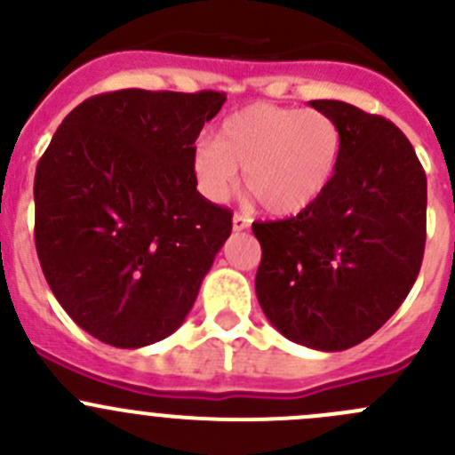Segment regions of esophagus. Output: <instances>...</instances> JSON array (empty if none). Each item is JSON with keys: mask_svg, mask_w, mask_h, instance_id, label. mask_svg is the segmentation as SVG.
Listing matches in <instances>:
<instances>
[{"mask_svg": "<svg viewBox=\"0 0 455 455\" xmlns=\"http://www.w3.org/2000/svg\"><path fill=\"white\" fill-rule=\"evenodd\" d=\"M251 227V220L246 215L235 213L233 215V231H244V228Z\"/></svg>", "mask_w": 455, "mask_h": 455, "instance_id": "obj_1", "label": "esophagus"}]
</instances>
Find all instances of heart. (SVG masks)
<instances>
[{"mask_svg": "<svg viewBox=\"0 0 455 455\" xmlns=\"http://www.w3.org/2000/svg\"><path fill=\"white\" fill-rule=\"evenodd\" d=\"M343 154V134L332 116L316 109L249 105L231 114L215 140L196 147L194 176L211 202H224L240 185L273 215L313 206L332 182Z\"/></svg>", "mask_w": 455, "mask_h": 455, "instance_id": "b5f03b06", "label": "heart"}]
</instances>
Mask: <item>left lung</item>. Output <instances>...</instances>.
I'll return each instance as SVG.
<instances>
[{
    "label": "left lung",
    "instance_id": "left-lung-1",
    "mask_svg": "<svg viewBox=\"0 0 455 455\" xmlns=\"http://www.w3.org/2000/svg\"><path fill=\"white\" fill-rule=\"evenodd\" d=\"M337 121L343 154L325 194L277 222H255V292L291 341L341 352L405 301L425 253L427 178L394 123L343 100H310Z\"/></svg>",
    "mask_w": 455,
    "mask_h": 455
}]
</instances>
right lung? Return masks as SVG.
Instances as JSON below:
<instances>
[{"instance_id":"obj_1","label":"right lung","mask_w":455,"mask_h":455,"mask_svg":"<svg viewBox=\"0 0 455 455\" xmlns=\"http://www.w3.org/2000/svg\"><path fill=\"white\" fill-rule=\"evenodd\" d=\"M222 92L118 90L76 105L35 173V246L76 325L114 347L176 332L231 235L196 189V139Z\"/></svg>"}]
</instances>
